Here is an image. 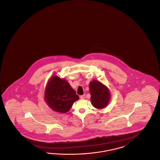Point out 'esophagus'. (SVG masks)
<instances>
[{"instance_id":"obj_1","label":"esophagus","mask_w":160,"mask_h":160,"mask_svg":"<svg viewBox=\"0 0 160 160\" xmlns=\"http://www.w3.org/2000/svg\"><path fill=\"white\" fill-rule=\"evenodd\" d=\"M85 96H86V95H85V94H83V95H81V96H80V98L81 99H84L85 98Z\"/></svg>"}]
</instances>
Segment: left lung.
<instances>
[{"mask_svg": "<svg viewBox=\"0 0 160 160\" xmlns=\"http://www.w3.org/2000/svg\"><path fill=\"white\" fill-rule=\"evenodd\" d=\"M89 90L91 101L94 107L98 109L105 108L110 100V93L108 88L96 80L90 83Z\"/></svg>", "mask_w": 160, "mask_h": 160, "instance_id": "8db88e82", "label": "left lung"}]
</instances>
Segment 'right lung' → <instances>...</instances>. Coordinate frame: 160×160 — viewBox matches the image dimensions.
Returning a JSON list of instances; mask_svg holds the SVG:
<instances>
[{
    "instance_id": "add662e5",
    "label": "right lung",
    "mask_w": 160,
    "mask_h": 160,
    "mask_svg": "<svg viewBox=\"0 0 160 160\" xmlns=\"http://www.w3.org/2000/svg\"><path fill=\"white\" fill-rule=\"evenodd\" d=\"M78 98L66 80L55 76L51 78L45 90V100L52 110L64 113Z\"/></svg>"
}]
</instances>
